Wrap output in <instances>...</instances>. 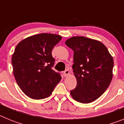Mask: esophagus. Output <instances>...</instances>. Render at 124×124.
<instances>
[{
    "label": "esophagus",
    "instance_id": "obj_1",
    "mask_svg": "<svg viewBox=\"0 0 124 124\" xmlns=\"http://www.w3.org/2000/svg\"><path fill=\"white\" fill-rule=\"evenodd\" d=\"M70 74V72H69L68 70H65L63 73V75H64V77H68Z\"/></svg>",
    "mask_w": 124,
    "mask_h": 124
}]
</instances>
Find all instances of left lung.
<instances>
[{"label":"left lung","instance_id":"obj_1","mask_svg":"<svg viewBox=\"0 0 124 124\" xmlns=\"http://www.w3.org/2000/svg\"><path fill=\"white\" fill-rule=\"evenodd\" d=\"M74 51L73 73L77 86L70 94L76 101L87 104L98 99L109 87L113 76L114 60L102 43L84 37L65 41Z\"/></svg>","mask_w":124,"mask_h":124}]
</instances>
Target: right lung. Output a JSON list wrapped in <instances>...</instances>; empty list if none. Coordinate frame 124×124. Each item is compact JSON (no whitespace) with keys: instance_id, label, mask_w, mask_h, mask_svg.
Listing matches in <instances>:
<instances>
[{"instance_id":"right-lung-1","label":"right lung","mask_w":124,"mask_h":124,"mask_svg":"<svg viewBox=\"0 0 124 124\" xmlns=\"http://www.w3.org/2000/svg\"><path fill=\"white\" fill-rule=\"evenodd\" d=\"M61 38L59 35L43 33L25 38L15 47L12 56L14 77L30 98L49 97L61 81L60 74L52 70L54 59L51 51Z\"/></svg>"}]
</instances>
